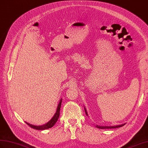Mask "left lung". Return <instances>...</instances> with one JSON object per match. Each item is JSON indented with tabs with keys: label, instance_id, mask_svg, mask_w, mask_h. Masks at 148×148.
Returning a JSON list of instances; mask_svg holds the SVG:
<instances>
[{
	"label": "left lung",
	"instance_id": "8db88e82",
	"mask_svg": "<svg viewBox=\"0 0 148 148\" xmlns=\"http://www.w3.org/2000/svg\"><path fill=\"white\" fill-rule=\"evenodd\" d=\"M85 109V112H86V114L87 115H88V113H87V111H86V108H84ZM124 125V124H121V125H118V126H96V127L97 128H99V129H113V128H117V127H121L123 126Z\"/></svg>",
	"mask_w": 148,
	"mask_h": 148
}]
</instances>
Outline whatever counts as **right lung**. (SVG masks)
<instances>
[{"label":"right lung","mask_w":148,"mask_h":148,"mask_svg":"<svg viewBox=\"0 0 148 148\" xmlns=\"http://www.w3.org/2000/svg\"><path fill=\"white\" fill-rule=\"evenodd\" d=\"M61 103H62V99H60L59 101L58 108H57V111L54 114V116H53L52 118L46 124L42 125V126H34V125L28 123H26V124H27L28 126H29L31 127L34 129V130H47V129L51 128L52 126H54V125L56 123L57 121H58V120L59 119V117L60 116V106H61Z\"/></svg>","instance_id":"1"}]
</instances>
